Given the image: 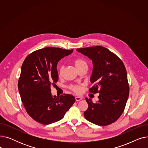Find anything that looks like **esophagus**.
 Here are the masks:
<instances>
[{"instance_id":"34e87169","label":"esophagus","mask_w":148,"mask_h":148,"mask_svg":"<svg viewBox=\"0 0 148 148\" xmlns=\"http://www.w3.org/2000/svg\"><path fill=\"white\" fill-rule=\"evenodd\" d=\"M75 99L76 101H79L82 99V98L81 97H79V96H77V97H75Z\"/></svg>"}]
</instances>
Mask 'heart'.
Wrapping results in <instances>:
<instances>
[{"instance_id": "heart-1", "label": "heart", "mask_w": 148, "mask_h": 148, "mask_svg": "<svg viewBox=\"0 0 148 148\" xmlns=\"http://www.w3.org/2000/svg\"><path fill=\"white\" fill-rule=\"evenodd\" d=\"M73 64H74V66H75V68H77V69L84 65H87L86 62L82 58L75 59L73 60ZM63 71H64V66H62L59 69V76H62V74H63ZM70 89H71L73 92L79 94V93H80L82 91V86H80V85L74 84V85H71V86H70Z\"/></svg>"}]
</instances>
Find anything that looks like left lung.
<instances>
[{
	"mask_svg": "<svg viewBox=\"0 0 148 148\" xmlns=\"http://www.w3.org/2000/svg\"><path fill=\"white\" fill-rule=\"evenodd\" d=\"M92 60L90 82L94 86L89 92L99 93V100L93 103L86 98L88 108L84 116L88 121L106 126L117 121L122 114L129 96L127 71L122 61L102 46L77 49Z\"/></svg>",
	"mask_w": 148,
	"mask_h": 148,
	"instance_id": "8db88e82",
	"label": "left lung"
}]
</instances>
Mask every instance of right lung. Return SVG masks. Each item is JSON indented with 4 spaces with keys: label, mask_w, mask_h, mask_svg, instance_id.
I'll list each match as a JSON object with an SVG mask.
<instances>
[{
    "label": "right lung",
    "mask_w": 148,
    "mask_h": 148,
    "mask_svg": "<svg viewBox=\"0 0 148 148\" xmlns=\"http://www.w3.org/2000/svg\"><path fill=\"white\" fill-rule=\"evenodd\" d=\"M73 51L46 47L30 53L23 62L18 91L27 113L39 123L48 125L60 121L75 103L72 95L53 96L50 88L58 81V62Z\"/></svg>",
    "instance_id": "obj_1"
}]
</instances>
